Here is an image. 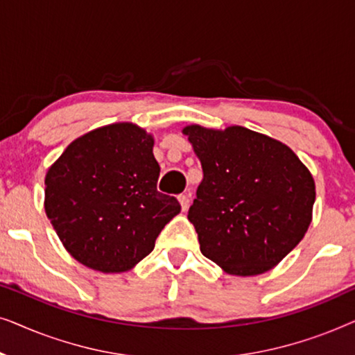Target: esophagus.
Wrapping results in <instances>:
<instances>
[{
    "instance_id": "esophagus-1",
    "label": "esophagus",
    "mask_w": 355,
    "mask_h": 355,
    "mask_svg": "<svg viewBox=\"0 0 355 355\" xmlns=\"http://www.w3.org/2000/svg\"><path fill=\"white\" fill-rule=\"evenodd\" d=\"M178 200H179V203H181L182 211H186L187 208H189V203H191V200H189V196H187V193H181V196L178 197Z\"/></svg>"
}]
</instances>
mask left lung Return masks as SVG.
Listing matches in <instances>:
<instances>
[{
  "label": "left lung",
  "mask_w": 355,
  "mask_h": 355,
  "mask_svg": "<svg viewBox=\"0 0 355 355\" xmlns=\"http://www.w3.org/2000/svg\"><path fill=\"white\" fill-rule=\"evenodd\" d=\"M182 132L203 169L187 215L200 252L230 275L271 270L312 223V174L288 145L242 125Z\"/></svg>",
  "instance_id": "left-lung-1"
}]
</instances>
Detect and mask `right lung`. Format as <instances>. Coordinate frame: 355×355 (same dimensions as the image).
<instances>
[{
    "mask_svg": "<svg viewBox=\"0 0 355 355\" xmlns=\"http://www.w3.org/2000/svg\"><path fill=\"white\" fill-rule=\"evenodd\" d=\"M153 137L132 123L90 130L67 145L45 178V211L66 250L92 270L123 273L153 250L181 211L157 191Z\"/></svg>",
    "mask_w": 355,
    "mask_h": 355,
    "instance_id": "add662e5",
    "label": "right lung"
}]
</instances>
